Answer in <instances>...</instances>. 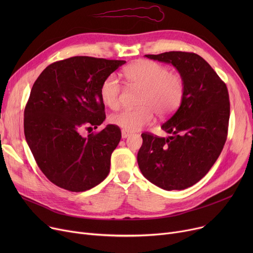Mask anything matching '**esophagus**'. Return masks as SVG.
<instances>
[{
	"label": "esophagus",
	"mask_w": 253,
	"mask_h": 253,
	"mask_svg": "<svg viewBox=\"0 0 253 253\" xmlns=\"http://www.w3.org/2000/svg\"><path fill=\"white\" fill-rule=\"evenodd\" d=\"M130 135H131V132H129L127 130H124V129L122 130V138H127Z\"/></svg>",
	"instance_id": "esophagus-1"
}]
</instances>
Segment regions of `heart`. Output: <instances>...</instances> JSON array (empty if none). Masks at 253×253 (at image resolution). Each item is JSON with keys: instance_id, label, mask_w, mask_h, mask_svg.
I'll return each mask as SVG.
<instances>
[{"instance_id": "b5f03b06", "label": "heart", "mask_w": 253, "mask_h": 253, "mask_svg": "<svg viewBox=\"0 0 253 253\" xmlns=\"http://www.w3.org/2000/svg\"><path fill=\"white\" fill-rule=\"evenodd\" d=\"M124 75L130 84L143 90L139 99L141 106L113 115V124L127 131H136L153 122L154 112L164 118L180 106L184 96L183 78L177 73H170L166 65L153 60H137L127 66ZM121 92V83L114 74L101 83V99L112 110L119 109Z\"/></svg>"}]
</instances>
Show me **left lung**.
I'll return each mask as SVG.
<instances>
[{"instance_id": "1", "label": "left lung", "mask_w": 253, "mask_h": 253, "mask_svg": "<svg viewBox=\"0 0 253 253\" xmlns=\"http://www.w3.org/2000/svg\"><path fill=\"white\" fill-rule=\"evenodd\" d=\"M144 56L173 65L183 78L184 96L161 126L168 137L141 134L138 166L157 187L184 190L206 175L223 149L230 119L228 88L196 53L170 51Z\"/></svg>"}]
</instances>
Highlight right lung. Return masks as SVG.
<instances>
[{
    "instance_id": "obj_1",
    "label": "right lung",
    "mask_w": 253,
    "mask_h": 253,
    "mask_svg": "<svg viewBox=\"0 0 253 253\" xmlns=\"http://www.w3.org/2000/svg\"><path fill=\"white\" fill-rule=\"evenodd\" d=\"M125 62L75 56L51 63L36 80L24 135L39 168L57 187L84 192L108 176L121 130L110 124L87 136L80 132L104 121L101 83Z\"/></svg>"
}]
</instances>
